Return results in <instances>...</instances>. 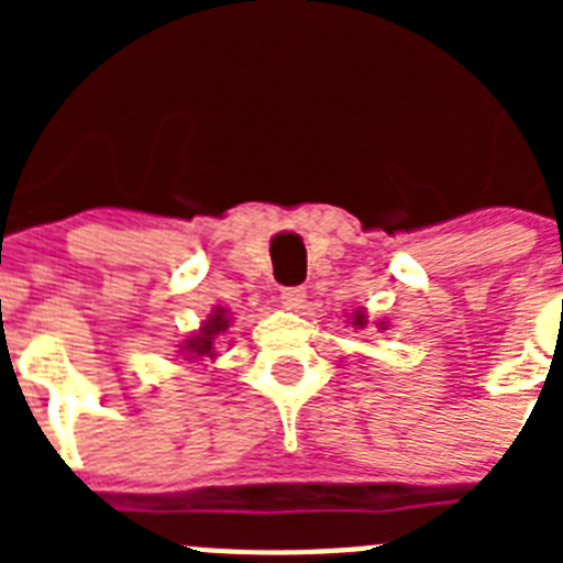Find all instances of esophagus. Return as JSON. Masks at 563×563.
Listing matches in <instances>:
<instances>
[{
	"label": "esophagus",
	"instance_id": "esophagus-1",
	"mask_svg": "<svg viewBox=\"0 0 563 563\" xmlns=\"http://www.w3.org/2000/svg\"><path fill=\"white\" fill-rule=\"evenodd\" d=\"M305 298H307L305 287H285V290H282V305L290 307V310H298V307L305 305Z\"/></svg>",
	"mask_w": 563,
	"mask_h": 563
}]
</instances>
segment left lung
Wrapping results in <instances>:
<instances>
[{
    "label": "left lung",
    "mask_w": 563,
    "mask_h": 563,
    "mask_svg": "<svg viewBox=\"0 0 563 563\" xmlns=\"http://www.w3.org/2000/svg\"><path fill=\"white\" fill-rule=\"evenodd\" d=\"M352 327H357V330H363V327H366V312L357 310L355 316H352Z\"/></svg>",
    "instance_id": "1"
}]
</instances>
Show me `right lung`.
<instances>
[{
	"mask_svg": "<svg viewBox=\"0 0 563 563\" xmlns=\"http://www.w3.org/2000/svg\"><path fill=\"white\" fill-rule=\"evenodd\" d=\"M228 324H231L228 310L217 307V310L211 312V318L202 324V330L183 343V352L188 355V361H191V357H213V343H217V338L228 330Z\"/></svg>",
	"mask_w": 563,
	"mask_h": 563,
	"instance_id": "add662e5",
	"label": "right lung"
}]
</instances>
